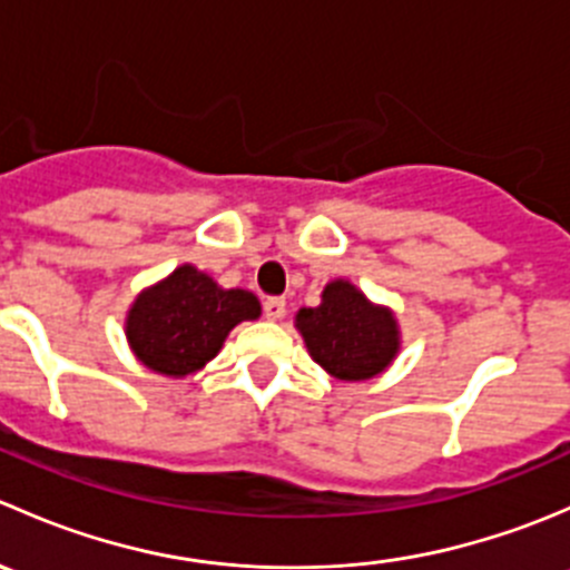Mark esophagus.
<instances>
[{
    "label": "esophagus",
    "mask_w": 570,
    "mask_h": 570,
    "mask_svg": "<svg viewBox=\"0 0 570 570\" xmlns=\"http://www.w3.org/2000/svg\"><path fill=\"white\" fill-rule=\"evenodd\" d=\"M284 314H286L284 297H267V301H264V317H267L269 322L284 320Z\"/></svg>",
    "instance_id": "1"
}]
</instances>
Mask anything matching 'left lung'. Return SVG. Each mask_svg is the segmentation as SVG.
Wrapping results in <instances>:
<instances>
[{
    "label": "left lung",
    "mask_w": 570,
    "mask_h": 570,
    "mask_svg": "<svg viewBox=\"0 0 570 570\" xmlns=\"http://www.w3.org/2000/svg\"><path fill=\"white\" fill-rule=\"evenodd\" d=\"M308 353L336 381H370L400 353V327L392 308L375 306L350 281L322 289V303L295 317Z\"/></svg>",
    "instance_id": "obj_1"
}]
</instances>
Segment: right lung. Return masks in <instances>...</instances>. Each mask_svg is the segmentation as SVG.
<instances>
[{
	"instance_id": "add662e5",
	"label": "right lung",
	"mask_w": 570,
	"mask_h": 570,
	"mask_svg": "<svg viewBox=\"0 0 570 570\" xmlns=\"http://www.w3.org/2000/svg\"><path fill=\"white\" fill-rule=\"evenodd\" d=\"M262 314L248 289H223L193 264L148 286L126 314L131 353L148 370L187 377L220 353L234 325Z\"/></svg>"
}]
</instances>
